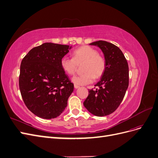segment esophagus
I'll return each mask as SVG.
<instances>
[{
    "label": "esophagus",
    "instance_id": "34e87169",
    "mask_svg": "<svg viewBox=\"0 0 158 158\" xmlns=\"http://www.w3.org/2000/svg\"><path fill=\"white\" fill-rule=\"evenodd\" d=\"M74 88H75V89H78L80 86H79V85H76V84H74Z\"/></svg>",
    "mask_w": 158,
    "mask_h": 158
}]
</instances>
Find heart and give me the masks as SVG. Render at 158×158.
Instances as JSON below:
<instances>
[{"label": "heart", "mask_w": 158, "mask_h": 158, "mask_svg": "<svg viewBox=\"0 0 158 158\" xmlns=\"http://www.w3.org/2000/svg\"><path fill=\"white\" fill-rule=\"evenodd\" d=\"M84 61L83 71L84 73L74 76L72 82L76 85H86L94 82L95 78H99L106 69V60L98 54L96 49L93 47L84 45L79 47L73 52V58L64 56L60 60L62 69L68 74L73 75L76 70L77 63Z\"/></svg>", "instance_id": "obj_1"}]
</instances>
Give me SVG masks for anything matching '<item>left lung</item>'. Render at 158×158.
<instances>
[{"label": "left lung", "mask_w": 158, "mask_h": 158, "mask_svg": "<svg viewBox=\"0 0 158 158\" xmlns=\"http://www.w3.org/2000/svg\"><path fill=\"white\" fill-rule=\"evenodd\" d=\"M89 45L102 51L106 66L101 79L95 85L99 89H89L84 106L94 115L103 117L115 111L125 97L128 86V66L121 50L114 44L98 41Z\"/></svg>", "instance_id": "8db88e82"}]
</instances>
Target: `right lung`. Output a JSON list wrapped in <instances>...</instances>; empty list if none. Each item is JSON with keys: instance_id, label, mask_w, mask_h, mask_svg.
I'll use <instances>...</instances> for the list:
<instances>
[{"instance_id": "1", "label": "right lung", "mask_w": 158, "mask_h": 158, "mask_svg": "<svg viewBox=\"0 0 158 158\" xmlns=\"http://www.w3.org/2000/svg\"><path fill=\"white\" fill-rule=\"evenodd\" d=\"M72 46L44 43L31 49L22 60L19 87L23 102L36 116L59 117L67 106L74 84L60 66Z\"/></svg>"}]
</instances>
